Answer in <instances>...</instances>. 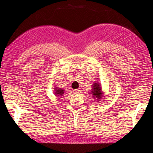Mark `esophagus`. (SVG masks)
<instances>
[{"label":"esophagus","instance_id":"obj_1","mask_svg":"<svg viewBox=\"0 0 153 153\" xmlns=\"http://www.w3.org/2000/svg\"><path fill=\"white\" fill-rule=\"evenodd\" d=\"M73 92H74V94H79L81 92V91L79 89H75L73 91Z\"/></svg>","mask_w":153,"mask_h":153}]
</instances>
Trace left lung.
I'll use <instances>...</instances> for the list:
<instances>
[{
  "label": "left lung",
  "mask_w": 153,
  "mask_h": 153,
  "mask_svg": "<svg viewBox=\"0 0 153 153\" xmlns=\"http://www.w3.org/2000/svg\"><path fill=\"white\" fill-rule=\"evenodd\" d=\"M89 92V94H92L91 96H92V98L95 99V101H98V102L101 100H103L102 99L104 97V92L103 91L102 87H101V84L98 81H95L92 83V89L90 92Z\"/></svg>",
  "instance_id": "8db88e82"
}]
</instances>
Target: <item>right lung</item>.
Masks as SVG:
<instances>
[{
    "mask_svg": "<svg viewBox=\"0 0 153 153\" xmlns=\"http://www.w3.org/2000/svg\"><path fill=\"white\" fill-rule=\"evenodd\" d=\"M53 91L54 95L57 97H61L64 96V94L65 93V91L62 88H60V87H57L56 85L55 86V88H53Z\"/></svg>",
    "mask_w": 153,
    "mask_h": 153,
    "instance_id": "add662e5",
    "label": "right lung"
}]
</instances>
